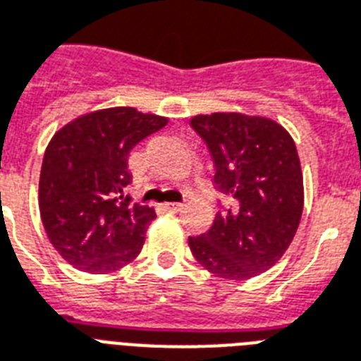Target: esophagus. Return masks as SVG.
Returning <instances> with one entry per match:
<instances>
[{"label": "esophagus", "mask_w": 361, "mask_h": 361, "mask_svg": "<svg viewBox=\"0 0 361 361\" xmlns=\"http://www.w3.org/2000/svg\"><path fill=\"white\" fill-rule=\"evenodd\" d=\"M164 209H166L167 212H178L183 209V205H180V203H164Z\"/></svg>", "instance_id": "obj_1"}]
</instances>
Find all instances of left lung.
Wrapping results in <instances>:
<instances>
[{
    "mask_svg": "<svg viewBox=\"0 0 361 361\" xmlns=\"http://www.w3.org/2000/svg\"><path fill=\"white\" fill-rule=\"evenodd\" d=\"M190 124L228 197L211 230L188 237L190 250L220 279H252L282 258L300 226L303 175L294 139L275 120L241 113L197 114Z\"/></svg>",
    "mask_w": 361,
    "mask_h": 361,
    "instance_id": "8db88e82",
    "label": "left lung"
}]
</instances>
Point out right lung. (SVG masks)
I'll use <instances>...</instances> for the list:
<instances>
[{"mask_svg":"<svg viewBox=\"0 0 361 361\" xmlns=\"http://www.w3.org/2000/svg\"><path fill=\"white\" fill-rule=\"evenodd\" d=\"M167 124L158 114L113 107L82 114L44 150L39 211L52 247L86 273H111L137 258L152 207L131 203L130 150Z\"/></svg>","mask_w":361,"mask_h":361,"instance_id":"right-lung-1","label":"right lung"}]
</instances>
